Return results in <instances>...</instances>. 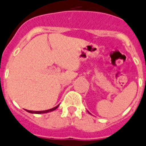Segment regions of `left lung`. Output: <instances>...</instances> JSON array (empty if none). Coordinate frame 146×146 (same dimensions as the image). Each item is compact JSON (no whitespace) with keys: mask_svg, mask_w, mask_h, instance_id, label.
<instances>
[{"mask_svg":"<svg viewBox=\"0 0 146 146\" xmlns=\"http://www.w3.org/2000/svg\"><path fill=\"white\" fill-rule=\"evenodd\" d=\"M88 113H89V112H88ZM89 114H90V113H89Z\"/></svg>","mask_w":146,"mask_h":146,"instance_id":"obj_1","label":"left lung"}]
</instances>
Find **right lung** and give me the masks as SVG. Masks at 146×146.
Listing matches in <instances>:
<instances>
[{
    "mask_svg": "<svg viewBox=\"0 0 146 146\" xmlns=\"http://www.w3.org/2000/svg\"><path fill=\"white\" fill-rule=\"evenodd\" d=\"M58 106H59V105L54 107V108H52V109H48V110H45V111H30V110H27V109H26V111H27V112H29V113H32V114H45V113H48V112H51L52 111L55 110Z\"/></svg>",
    "mask_w": 146,
    "mask_h": 146,
    "instance_id": "obj_1",
    "label": "right lung"
}]
</instances>
